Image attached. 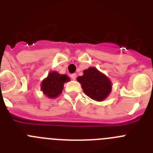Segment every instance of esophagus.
Masks as SVG:
<instances>
[{
    "label": "esophagus",
    "mask_w": 153,
    "mask_h": 153,
    "mask_svg": "<svg viewBox=\"0 0 153 153\" xmlns=\"http://www.w3.org/2000/svg\"><path fill=\"white\" fill-rule=\"evenodd\" d=\"M70 77H71V79H74V80H75L76 78V74H73L70 75Z\"/></svg>",
    "instance_id": "obj_1"
}]
</instances>
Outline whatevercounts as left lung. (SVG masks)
Wrapping results in <instances>:
<instances>
[{"label":"left lung","mask_w":153,"mask_h":153,"mask_svg":"<svg viewBox=\"0 0 153 153\" xmlns=\"http://www.w3.org/2000/svg\"><path fill=\"white\" fill-rule=\"evenodd\" d=\"M77 81L85 94L94 100H104L112 90L110 79L95 67L85 70L83 75L77 77Z\"/></svg>","instance_id":"1"}]
</instances>
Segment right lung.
<instances>
[{
	"label": "right lung",
	"mask_w": 153,
	"mask_h": 153,
	"mask_svg": "<svg viewBox=\"0 0 153 153\" xmlns=\"http://www.w3.org/2000/svg\"><path fill=\"white\" fill-rule=\"evenodd\" d=\"M70 81L66 74H60L56 71L49 73L47 77L42 81L41 90L47 97L56 98L62 93L63 85Z\"/></svg>",
	"instance_id": "add662e5"
}]
</instances>
